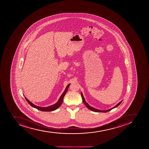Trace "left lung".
I'll return each mask as SVG.
<instances>
[{"label":"left lung","mask_w":149,"mask_h":149,"mask_svg":"<svg viewBox=\"0 0 149 149\" xmlns=\"http://www.w3.org/2000/svg\"><path fill=\"white\" fill-rule=\"evenodd\" d=\"M81 95L82 98V100H83V103H84L86 106L87 108H88V109H90V110H91V111H94V112H108V111H111V109H114V108L117 107L118 105H120V104L123 101V100H121V101H120V102H118V103L116 106H115L114 107H112V108H111L110 109H107V110H100V109H97L96 108L91 107V106H90V105L87 102H86L84 97H83V94H82V92H81Z\"/></svg>","instance_id":"left-lung-1"}]
</instances>
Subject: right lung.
<instances>
[{
  "instance_id": "1",
  "label": "right lung",
  "mask_w": 149,
  "mask_h": 149,
  "mask_svg": "<svg viewBox=\"0 0 149 149\" xmlns=\"http://www.w3.org/2000/svg\"><path fill=\"white\" fill-rule=\"evenodd\" d=\"M70 85V84H69L67 86L64 91L62 94V95H61V96L59 97V99H58V100L57 102L55 104L49 106H48V107H40V106H38L34 105L31 102H30L26 97H25V99L26 100V102H28V103L31 106L33 107V108H36V109L40 110V111H54V110H55V109H57L59 108L61 106V105L62 104V102H63V100L64 97L65 95L66 94V92L67 91Z\"/></svg>"
}]
</instances>
